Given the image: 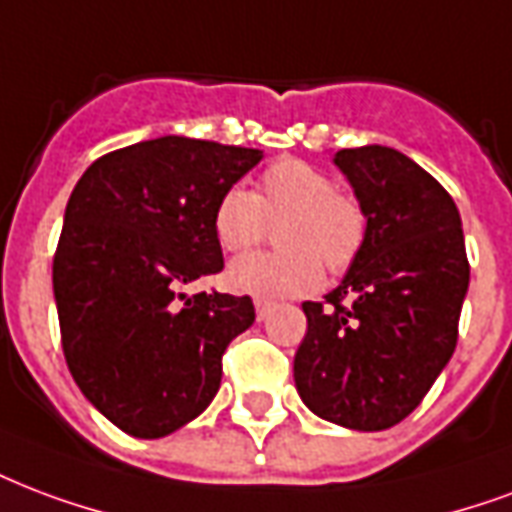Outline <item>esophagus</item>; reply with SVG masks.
Wrapping results in <instances>:
<instances>
[{"instance_id": "1", "label": "esophagus", "mask_w": 512, "mask_h": 512, "mask_svg": "<svg viewBox=\"0 0 512 512\" xmlns=\"http://www.w3.org/2000/svg\"><path fill=\"white\" fill-rule=\"evenodd\" d=\"M268 309H271V301H266V298H257V301H255V312H257V320H266Z\"/></svg>"}]
</instances>
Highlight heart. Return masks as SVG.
<instances>
[{
  "label": "heart",
  "mask_w": 512,
  "mask_h": 512,
  "mask_svg": "<svg viewBox=\"0 0 512 512\" xmlns=\"http://www.w3.org/2000/svg\"><path fill=\"white\" fill-rule=\"evenodd\" d=\"M276 227L274 255H249L230 263V290L257 298H287L314 293L323 282V263L331 274L352 266L366 241L361 203L336 192L328 173L304 160H282L260 176L257 192L227 189L211 214V230L222 252L241 255L257 246L271 222Z\"/></svg>",
  "instance_id": "b5f03b06"
}]
</instances>
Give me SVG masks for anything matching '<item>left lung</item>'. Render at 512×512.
I'll return each mask as SVG.
<instances>
[{
	"label": "left lung",
	"mask_w": 512,
	"mask_h": 512,
	"mask_svg": "<svg viewBox=\"0 0 512 512\" xmlns=\"http://www.w3.org/2000/svg\"><path fill=\"white\" fill-rule=\"evenodd\" d=\"M333 165L366 214V241L325 304H304L295 388L317 418L382 431L418 407L456 350L464 230L442 184L401 151L342 149Z\"/></svg>",
	"instance_id": "1"
}]
</instances>
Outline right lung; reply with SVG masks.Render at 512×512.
<instances>
[{"instance_id": "1", "label": "right lung", "mask_w": 512, "mask_h": 512, "mask_svg": "<svg viewBox=\"0 0 512 512\" xmlns=\"http://www.w3.org/2000/svg\"><path fill=\"white\" fill-rule=\"evenodd\" d=\"M260 149L184 135L89 165L64 208L54 298L73 380L113 426L160 439L217 396L227 344L255 323L249 295L181 287L225 266L211 214Z\"/></svg>"}]
</instances>
